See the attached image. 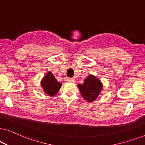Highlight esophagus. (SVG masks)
<instances>
[{
  "instance_id": "1",
  "label": "esophagus",
  "mask_w": 145,
  "mask_h": 145,
  "mask_svg": "<svg viewBox=\"0 0 145 145\" xmlns=\"http://www.w3.org/2000/svg\"><path fill=\"white\" fill-rule=\"evenodd\" d=\"M67 81H68V82H76L75 79L73 78H69L68 79H67Z\"/></svg>"
}]
</instances>
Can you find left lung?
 <instances>
[{"instance_id": "1", "label": "left lung", "mask_w": 145, "mask_h": 145, "mask_svg": "<svg viewBox=\"0 0 145 145\" xmlns=\"http://www.w3.org/2000/svg\"><path fill=\"white\" fill-rule=\"evenodd\" d=\"M82 98L88 102H92L98 98L102 90L103 85L101 81L94 75H89L82 84H78Z\"/></svg>"}]
</instances>
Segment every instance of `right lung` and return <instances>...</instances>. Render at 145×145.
Returning <instances> with one entry per match:
<instances>
[{
  "instance_id": "1",
  "label": "right lung",
  "mask_w": 145,
  "mask_h": 145,
  "mask_svg": "<svg viewBox=\"0 0 145 145\" xmlns=\"http://www.w3.org/2000/svg\"><path fill=\"white\" fill-rule=\"evenodd\" d=\"M41 86L45 94L49 96H54L58 93L62 84L59 82L51 72L49 71L41 80Z\"/></svg>"
}]
</instances>
